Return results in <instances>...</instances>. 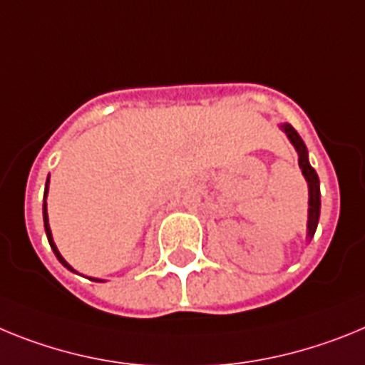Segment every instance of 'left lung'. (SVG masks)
Instances as JSON below:
<instances>
[{
	"instance_id": "8db88e82",
	"label": "left lung",
	"mask_w": 365,
	"mask_h": 365,
	"mask_svg": "<svg viewBox=\"0 0 365 365\" xmlns=\"http://www.w3.org/2000/svg\"><path fill=\"white\" fill-rule=\"evenodd\" d=\"M281 130H283L284 134L288 135L290 139V143L294 145V148L297 150V156H299V169L305 176L307 183H309V222H307V237L312 239L316 233V227H318V220H319V178L316 170L310 167L309 163V152H307L305 143H303V139L299 138L294 126L290 125H281Z\"/></svg>"
}]
</instances>
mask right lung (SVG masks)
I'll return each instance as SVG.
<instances>
[{
    "label": "right lung",
    "mask_w": 365,
    "mask_h": 365,
    "mask_svg": "<svg viewBox=\"0 0 365 365\" xmlns=\"http://www.w3.org/2000/svg\"><path fill=\"white\" fill-rule=\"evenodd\" d=\"M47 185H49V178H47V183H46V195H43V196H47ZM43 227H46V235H47V240H49L51 248H53V252H55L56 259H58V261L62 262V264H64L66 268H68V270L75 272V270H73V268H71V266H69L68 262H66V259L62 257V255H60V252H58V248H56L55 240H53V235H51V227H49V218H47V204H46V202H43ZM93 281H99V279H93Z\"/></svg>",
    "instance_id": "obj_1"
}]
</instances>
